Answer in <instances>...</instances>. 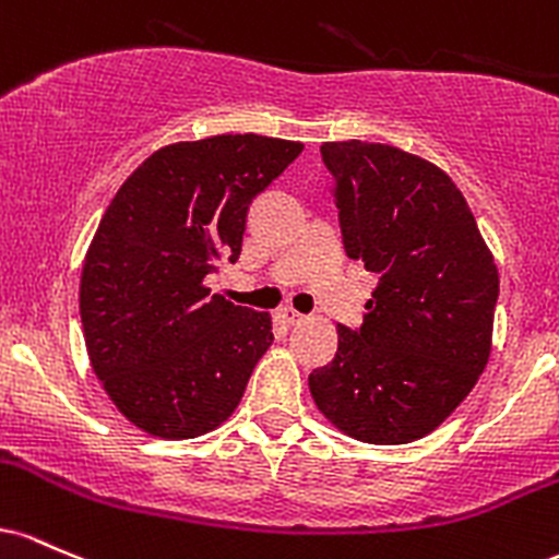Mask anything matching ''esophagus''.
<instances>
[{
    "mask_svg": "<svg viewBox=\"0 0 559 559\" xmlns=\"http://www.w3.org/2000/svg\"><path fill=\"white\" fill-rule=\"evenodd\" d=\"M282 319H285L287 324H300L306 317L300 311H296V309H282Z\"/></svg>",
    "mask_w": 559,
    "mask_h": 559,
    "instance_id": "esophagus-1",
    "label": "esophagus"
}]
</instances>
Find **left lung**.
Returning <instances> with one entry per match:
<instances>
[{"mask_svg": "<svg viewBox=\"0 0 559 559\" xmlns=\"http://www.w3.org/2000/svg\"><path fill=\"white\" fill-rule=\"evenodd\" d=\"M348 259L380 274L359 330L309 374L317 409L364 443L425 438L491 356L499 272L473 211L436 163L378 142H324Z\"/></svg>", "mask_w": 559, "mask_h": 559, "instance_id": "left-lung-1", "label": "left lung"}]
</instances>
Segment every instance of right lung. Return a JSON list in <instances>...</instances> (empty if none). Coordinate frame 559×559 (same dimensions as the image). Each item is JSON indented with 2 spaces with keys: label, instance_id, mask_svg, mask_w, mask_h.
Returning a JSON list of instances; mask_svg holds the SVG:
<instances>
[{
  "label": "right lung",
  "instance_id": "1",
  "mask_svg": "<svg viewBox=\"0 0 559 559\" xmlns=\"http://www.w3.org/2000/svg\"><path fill=\"white\" fill-rule=\"evenodd\" d=\"M304 144L218 134L155 150L99 218L79 309L92 369L131 425L185 441L216 430L272 346V317L209 296L240 259L248 205Z\"/></svg>",
  "mask_w": 559,
  "mask_h": 559
}]
</instances>
